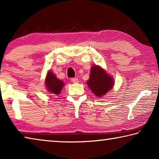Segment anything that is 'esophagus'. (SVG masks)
<instances>
[{"mask_svg": "<svg viewBox=\"0 0 159 159\" xmlns=\"http://www.w3.org/2000/svg\"><path fill=\"white\" fill-rule=\"evenodd\" d=\"M71 80V81L73 82V83H79V79H78L77 78H72Z\"/></svg>", "mask_w": 159, "mask_h": 159, "instance_id": "obj_1", "label": "esophagus"}]
</instances>
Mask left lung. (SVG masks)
I'll return each instance as SVG.
<instances>
[{"label": "left lung", "instance_id": "left-lung-1", "mask_svg": "<svg viewBox=\"0 0 159 159\" xmlns=\"http://www.w3.org/2000/svg\"><path fill=\"white\" fill-rule=\"evenodd\" d=\"M114 83L112 78L104 70L98 66L91 67L90 79L88 80L87 84L97 97L104 95L113 88Z\"/></svg>", "mask_w": 159, "mask_h": 159}]
</instances>
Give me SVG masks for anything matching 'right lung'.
Returning <instances> with one entry per match:
<instances>
[{"label":"right lung","mask_w":159,"mask_h":159,"mask_svg":"<svg viewBox=\"0 0 159 159\" xmlns=\"http://www.w3.org/2000/svg\"><path fill=\"white\" fill-rule=\"evenodd\" d=\"M45 85L48 90L53 95H58L62 89L64 83L56 78L52 71H49L45 79Z\"/></svg>","instance_id":"obj_1"}]
</instances>
